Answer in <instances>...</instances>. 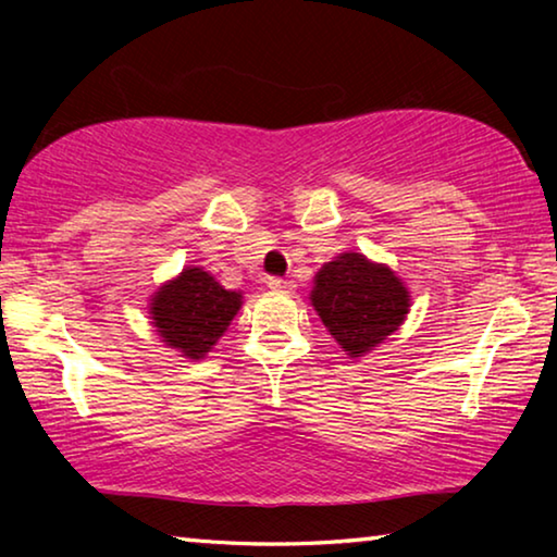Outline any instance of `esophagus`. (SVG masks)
<instances>
[{
    "mask_svg": "<svg viewBox=\"0 0 557 557\" xmlns=\"http://www.w3.org/2000/svg\"><path fill=\"white\" fill-rule=\"evenodd\" d=\"M268 287L270 289H277V292H289L292 289V282L285 277H268Z\"/></svg>",
    "mask_w": 557,
    "mask_h": 557,
    "instance_id": "esophagus-1",
    "label": "esophagus"
}]
</instances>
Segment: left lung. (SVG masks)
<instances>
[{"mask_svg":"<svg viewBox=\"0 0 557 557\" xmlns=\"http://www.w3.org/2000/svg\"><path fill=\"white\" fill-rule=\"evenodd\" d=\"M312 305L348 356H363L403 324L410 295L385 265L344 252L317 272Z\"/></svg>","mask_w":557,"mask_h":557,"instance_id":"obj_1","label":"left lung"}]
</instances>
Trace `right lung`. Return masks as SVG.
I'll return each instance as SVG.
<instances>
[{
	"label": "right lung",
	"instance_id": "obj_1",
	"mask_svg": "<svg viewBox=\"0 0 557 557\" xmlns=\"http://www.w3.org/2000/svg\"><path fill=\"white\" fill-rule=\"evenodd\" d=\"M240 305L238 292L225 289L201 268H188L152 297V324L166 346L188 358H203Z\"/></svg>",
	"mask_w": 557,
	"mask_h": 557
}]
</instances>
